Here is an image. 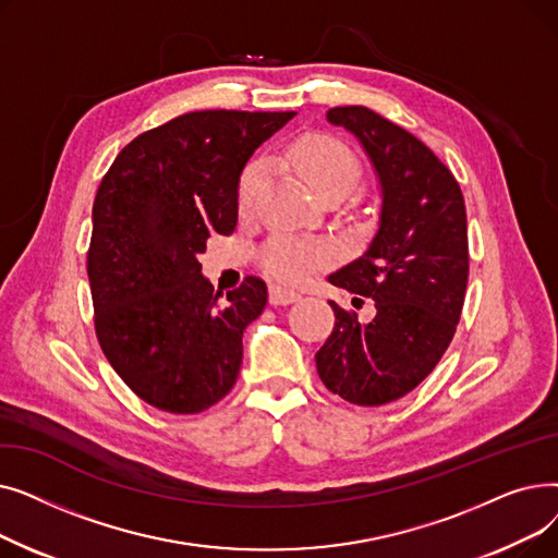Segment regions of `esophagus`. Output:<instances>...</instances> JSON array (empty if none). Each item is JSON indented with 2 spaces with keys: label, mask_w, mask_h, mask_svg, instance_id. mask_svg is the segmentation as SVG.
Returning <instances> with one entry per match:
<instances>
[{
  "label": "esophagus",
  "mask_w": 558,
  "mask_h": 558,
  "mask_svg": "<svg viewBox=\"0 0 558 558\" xmlns=\"http://www.w3.org/2000/svg\"><path fill=\"white\" fill-rule=\"evenodd\" d=\"M296 301H301V294H296V291L284 289L280 284H271V289H269V303L271 305H289V303H296Z\"/></svg>",
  "instance_id": "1"
}]
</instances>
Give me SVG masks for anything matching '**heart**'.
Here are the masks:
<instances>
[{
	"mask_svg": "<svg viewBox=\"0 0 558 558\" xmlns=\"http://www.w3.org/2000/svg\"><path fill=\"white\" fill-rule=\"evenodd\" d=\"M284 160L318 198L345 196L362 181V165L357 156L332 135H301L287 146ZM267 175L269 165L264 160H253L242 171L238 183V213L242 217L253 215ZM332 251L326 242L294 240L287 234H276L259 253L262 269L284 284L305 282L314 271L328 267Z\"/></svg>",
	"mask_w": 558,
	"mask_h": 558,
	"instance_id": "1",
	"label": "heart"
}]
</instances>
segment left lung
<instances>
[{"mask_svg": "<svg viewBox=\"0 0 558 558\" xmlns=\"http://www.w3.org/2000/svg\"><path fill=\"white\" fill-rule=\"evenodd\" d=\"M353 133L383 185L379 230L368 251L328 280L375 301V318L330 301L335 328L316 353L324 385L343 400L377 407L414 391L441 362L468 284L465 203L452 171L398 124L364 106L328 110Z\"/></svg>", "mask_w": 558, "mask_h": 558, "instance_id": "obj_1", "label": "left lung"}]
</instances>
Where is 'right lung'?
Masks as SVG:
<instances>
[{
	"instance_id": "1",
	"label": "right lung",
	"mask_w": 558,
	"mask_h": 558,
	"mask_svg": "<svg viewBox=\"0 0 558 558\" xmlns=\"http://www.w3.org/2000/svg\"><path fill=\"white\" fill-rule=\"evenodd\" d=\"M291 117L187 112L137 135L101 179L87 248L95 332L146 404L198 414L238 383L242 335L267 305V284L246 276L221 303L198 253L210 234H232L240 173Z\"/></svg>"
}]
</instances>
